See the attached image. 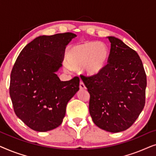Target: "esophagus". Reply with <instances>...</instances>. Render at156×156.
<instances>
[{"mask_svg":"<svg viewBox=\"0 0 156 156\" xmlns=\"http://www.w3.org/2000/svg\"><path fill=\"white\" fill-rule=\"evenodd\" d=\"M80 89H86V87H85V85L84 84V82H82V80H80Z\"/></svg>","mask_w":156,"mask_h":156,"instance_id":"34e87169","label":"esophagus"}]
</instances>
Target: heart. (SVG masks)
Returning <instances> with one entry per match:
<instances>
[{
  "label": "heart",
  "mask_w": 156,
  "mask_h": 156,
  "mask_svg": "<svg viewBox=\"0 0 156 156\" xmlns=\"http://www.w3.org/2000/svg\"><path fill=\"white\" fill-rule=\"evenodd\" d=\"M109 52L107 46L101 42H85L72 47L67 51L66 69H79L83 67L87 75H97L107 65Z\"/></svg>",
  "instance_id": "obj_1"
}]
</instances>
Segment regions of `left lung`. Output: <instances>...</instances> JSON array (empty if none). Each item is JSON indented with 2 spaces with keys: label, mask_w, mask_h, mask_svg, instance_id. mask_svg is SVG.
Returning <instances> with one entry per match:
<instances>
[{
  "label": "left lung",
  "mask_w": 156,
  "mask_h": 156,
  "mask_svg": "<svg viewBox=\"0 0 156 156\" xmlns=\"http://www.w3.org/2000/svg\"><path fill=\"white\" fill-rule=\"evenodd\" d=\"M110 54L97 75L80 77L89 94V114L100 129L112 133L131 127L144 109L146 74L138 53L118 38L108 37Z\"/></svg>",
  "instance_id": "8db88e82"
}]
</instances>
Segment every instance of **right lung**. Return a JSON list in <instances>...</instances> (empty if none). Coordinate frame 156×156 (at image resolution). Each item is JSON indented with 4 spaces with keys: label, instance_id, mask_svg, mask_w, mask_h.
<instances>
[{
    "label": "right lung",
    "instance_id": "right-lung-1",
    "mask_svg": "<svg viewBox=\"0 0 156 156\" xmlns=\"http://www.w3.org/2000/svg\"><path fill=\"white\" fill-rule=\"evenodd\" d=\"M72 33L42 35L19 54L10 74L9 92L16 116L31 129L45 132L58 127L68 101L80 89V78L61 81L66 46L76 37Z\"/></svg>",
    "mask_w": 156,
    "mask_h": 156
}]
</instances>
